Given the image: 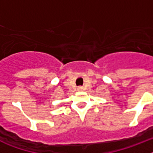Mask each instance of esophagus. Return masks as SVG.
<instances>
[{
    "instance_id": "34e87169",
    "label": "esophagus",
    "mask_w": 153,
    "mask_h": 153,
    "mask_svg": "<svg viewBox=\"0 0 153 153\" xmlns=\"http://www.w3.org/2000/svg\"><path fill=\"white\" fill-rule=\"evenodd\" d=\"M82 89H83L82 86H79V87H78V91H82Z\"/></svg>"
}]
</instances>
